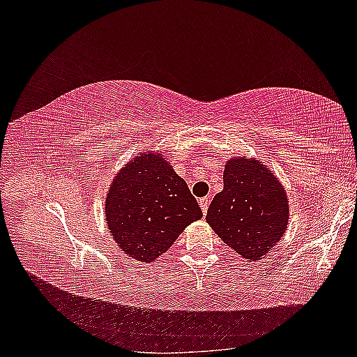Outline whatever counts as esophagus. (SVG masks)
I'll return each instance as SVG.
<instances>
[{
    "instance_id": "1",
    "label": "esophagus",
    "mask_w": 357,
    "mask_h": 357,
    "mask_svg": "<svg viewBox=\"0 0 357 357\" xmlns=\"http://www.w3.org/2000/svg\"><path fill=\"white\" fill-rule=\"evenodd\" d=\"M198 202H199V207H201L202 213H204V214L207 213V210H208V204H210V198H207V197H205V198H201Z\"/></svg>"
}]
</instances>
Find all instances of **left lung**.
I'll use <instances>...</instances> for the list:
<instances>
[{
  "instance_id": "left-lung-1",
  "label": "left lung",
  "mask_w": 357,
  "mask_h": 357,
  "mask_svg": "<svg viewBox=\"0 0 357 357\" xmlns=\"http://www.w3.org/2000/svg\"><path fill=\"white\" fill-rule=\"evenodd\" d=\"M205 220L244 259L261 261L287 229L286 190L262 162L231 158L223 171V190L213 198Z\"/></svg>"
}]
</instances>
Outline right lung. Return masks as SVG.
<instances>
[{"label": "right lung", "mask_w": 357, "mask_h": 357, "mask_svg": "<svg viewBox=\"0 0 357 357\" xmlns=\"http://www.w3.org/2000/svg\"><path fill=\"white\" fill-rule=\"evenodd\" d=\"M105 223L119 248L150 264L174 244L188 225L202 218L186 181L156 152L135 156L107 190Z\"/></svg>", "instance_id": "add662e5"}]
</instances>
